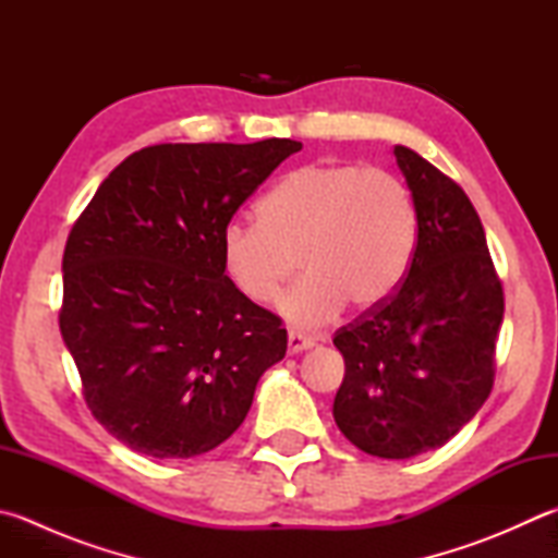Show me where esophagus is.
Segmentation results:
<instances>
[{"instance_id": "esophagus-1", "label": "esophagus", "mask_w": 558, "mask_h": 558, "mask_svg": "<svg viewBox=\"0 0 558 558\" xmlns=\"http://www.w3.org/2000/svg\"><path fill=\"white\" fill-rule=\"evenodd\" d=\"M313 344H315L313 338H306V335L296 332V330H289V354H299L303 350H311Z\"/></svg>"}]
</instances>
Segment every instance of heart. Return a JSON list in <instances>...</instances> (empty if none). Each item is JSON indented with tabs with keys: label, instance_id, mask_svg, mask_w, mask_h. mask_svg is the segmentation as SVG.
<instances>
[{
	"label": "heart",
	"instance_id": "1",
	"mask_svg": "<svg viewBox=\"0 0 558 558\" xmlns=\"http://www.w3.org/2000/svg\"><path fill=\"white\" fill-rule=\"evenodd\" d=\"M259 223H230L220 259L233 287L275 301L299 259L303 277L281 301L291 323L315 328L344 303L374 311L401 287L417 243V211L403 182L376 167L303 165L262 196Z\"/></svg>",
	"mask_w": 558,
	"mask_h": 558
}]
</instances>
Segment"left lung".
Masks as SVG:
<instances>
[{
	"label": "left lung",
	"mask_w": 558,
	"mask_h": 558,
	"mask_svg": "<svg viewBox=\"0 0 558 558\" xmlns=\"http://www.w3.org/2000/svg\"><path fill=\"white\" fill-rule=\"evenodd\" d=\"M393 155L417 243L401 287L335 332L344 378L332 415L366 454L410 459L447 445L486 403L506 296L464 189L415 150Z\"/></svg>",
	"instance_id": "1"
}]
</instances>
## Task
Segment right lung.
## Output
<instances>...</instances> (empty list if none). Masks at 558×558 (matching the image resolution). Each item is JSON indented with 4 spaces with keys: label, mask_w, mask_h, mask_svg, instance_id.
Wrapping results in <instances>:
<instances>
[{
    "label": "right lung",
    "mask_w": 558,
    "mask_h": 558,
    "mask_svg": "<svg viewBox=\"0 0 558 558\" xmlns=\"http://www.w3.org/2000/svg\"><path fill=\"white\" fill-rule=\"evenodd\" d=\"M301 143H162L125 157L72 226L60 332L87 408L133 451L206 454L287 354L281 318L228 279L220 233Z\"/></svg>",
    "instance_id": "1"
}]
</instances>
